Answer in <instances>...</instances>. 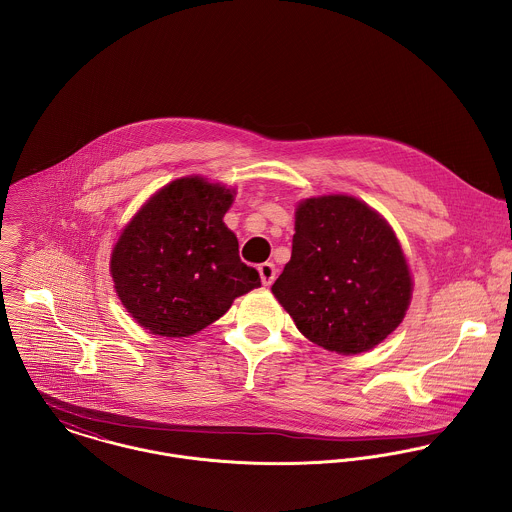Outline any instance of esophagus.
<instances>
[{"instance_id": "34e87169", "label": "esophagus", "mask_w": 512, "mask_h": 512, "mask_svg": "<svg viewBox=\"0 0 512 512\" xmlns=\"http://www.w3.org/2000/svg\"><path fill=\"white\" fill-rule=\"evenodd\" d=\"M259 275H261V283L265 286H271L277 279V267L273 263H261L259 265Z\"/></svg>"}]
</instances>
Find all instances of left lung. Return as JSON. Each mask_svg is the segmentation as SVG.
<instances>
[{
  "label": "left lung",
  "mask_w": 512,
  "mask_h": 512,
  "mask_svg": "<svg viewBox=\"0 0 512 512\" xmlns=\"http://www.w3.org/2000/svg\"><path fill=\"white\" fill-rule=\"evenodd\" d=\"M294 231L290 261L271 290L302 336L355 355L393 334L412 279L387 220L353 196L330 194L298 204Z\"/></svg>",
  "instance_id": "8db88e82"
}]
</instances>
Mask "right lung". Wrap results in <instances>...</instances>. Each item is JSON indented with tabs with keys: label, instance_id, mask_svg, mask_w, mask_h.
Segmentation results:
<instances>
[{
	"label": "right lung",
	"instance_id": "add662e5",
	"mask_svg": "<svg viewBox=\"0 0 512 512\" xmlns=\"http://www.w3.org/2000/svg\"><path fill=\"white\" fill-rule=\"evenodd\" d=\"M233 194L202 176L178 178L121 231L110 263L115 292L151 334L192 336L222 318L237 296L261 286L224 224Z\"/></svg>",
	"mask_w": 512,
	"mask_h": 512
}]
</instances>
